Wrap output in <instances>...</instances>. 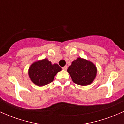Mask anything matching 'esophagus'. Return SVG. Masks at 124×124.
<instances>
[{
  "mask_svg": "<svg viewBox=\"0 0 124 124\" xmlns=\"http://www.w3.org/2000/svg\"><path fill=\"white\" fill-rule=\"evenodd\" d=\"M67 69H68V66H67L66 65V66H65L64 67H63V68H62V69H63V70H66Z\"/></svg>",
  "mask_w": 124,
  "mask_h": 124,
  "instance_id": "esophagus-1",
  "label": "esophagus"
}]
</instances>
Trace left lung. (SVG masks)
<instances>
[{
    "label": "left lung",
    "instance_id": "left-lung-1",
    "mask_svg": "<svg viewBox=\"0 0 124 124\" xmlns=\"http://www.w3.org/2000/svg\"><path fill=\"white\" fill-rule=\"evenodd\" d=\"M67 70L74 83L81 86H87L92 83L97 73L95 65L90 61L81 58L73 61Z\"/></svg>",
    "mask_w": 124,
    "mask_h": 124
}]
</instances>
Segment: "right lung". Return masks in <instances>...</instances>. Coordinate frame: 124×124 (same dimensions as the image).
I'll return each instance as SVG.
<instances>
[{"label": "right lung", "instance_id": "1", "mask_svg": "<svg viewBox=\"0 0 124 124\" xmlns=\"http://www.w3.org/2000/svg\"><path fill=\"white\" fill-rule=\"evenodd\" d=\"M61 68L58 64H51L47 59L38 61L31 65L28 70L30 78L38 86H43L51 83Z\"/></svg>", "mask_w": 124, "mask_h": 124}]
</instances>
